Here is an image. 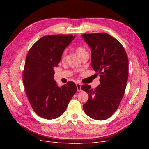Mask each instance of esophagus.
<instances>
[{
    "label": "esophagus",
    "instance_id": "34e87169",
    "mask_svg": "<svg viewBox=\"0 0 149 149\" xmlns=\"http://www.w3.org/2000/svg\"><path fill=\"white\" fill-rule=\"evenodd\" d=\"M81 85L79 83L76 84V87H77V91H81Z\"/></svg>",
    "mask_w": 149,
    "mask_h": 149
}]
</instances>
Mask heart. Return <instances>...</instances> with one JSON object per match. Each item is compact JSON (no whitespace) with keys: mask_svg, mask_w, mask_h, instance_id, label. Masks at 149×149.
Returning <instances> with one entry per match:
<instances>
[{"mask_svg":"<svg viewBox=\"0 0 149 149\" xmlns=\"http://www.w3.org/2000/svg\"><path fill=\"white\" fill-rule=\"evenodd\" d=\"M75 50H76V53H77L78 55L80 56H81L83 55V54H84L85 53H87L86 49L83 46V45L76 46V48H75ZM66 53V51H64L62 53V54H61V58H62V59H63V58L65 57Z\"/></svg>","mask_w":149,"mask_h":149,"instance_id":"b5f03b06","label":"heart"}]
</instances>
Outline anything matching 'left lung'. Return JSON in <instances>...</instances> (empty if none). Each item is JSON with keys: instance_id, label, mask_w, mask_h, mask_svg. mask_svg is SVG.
<instances>
[{"instance_id": "1", "label": "left lung", "mask_w": 149, "mask_h": 149, "mask_svg": "<svg viewBox=\"0 0 149 149\" xmlns=\"http://www.w3.org/2000/svg\"><path fill=\"white\" fill-rule=\"evenodd\" d=\"M81 36L91 48L92 68L100 76L95 89L88 84L81 87L89 95L83 110L92 119L105 120L116 112L124 96L129 76L127 55L118 40L106 33Z\"/></svg>"}]
</instances>
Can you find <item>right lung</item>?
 <instances>
[{"label": "right lung", "mask_w": 149, "mask_h": 149, "mask_svg": "<svg viewBox=\"0 0 149 149\" xmlns=\"http://www.w3.org/2000/svg\"><path fill=\"white\" fill-rule=\"evenodd\" d=\"M73 35H49L35 42L26 55L23 82L29 101L41 118L56 119L64 113L77 91L74 82L58 87L54 80V66H58L61 54L74 39Z\"/></svg>", "instance_id": "obj_1"}]
</instances>
